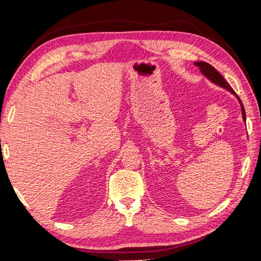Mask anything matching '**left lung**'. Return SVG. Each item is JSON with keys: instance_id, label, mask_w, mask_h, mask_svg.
<instances>
[{"instance_id": "8db88e82", "label": "left lung", "mask_w": 261, "mask_h": 261, "mask_svg": "<svg viewBox=\"0 0 261 261\" xmlns=\"http://www.w3.org/2000/svg\"><path fill=\"white\" fill-rule=\"evenodd\" d=\"M194 64H195L196 66L199 67L201 74H202L204 77H206L208 81H210L212 84H215V85H217L218 87H221V88H223V89H225L226 91H228V92H231L232 94H234V96L236 97V99H238L239 102H240L241 110H242V115H243V121L246 122V114H245V109H244V106H243V103H242V101H241V99L239 98L238 94H236V93L234 92V90L232 89V87L230 86V84H228V83L224 80L223 76L221 75L215 67L211 66L210 64H208V63H206V62H202V61L194 62Z\"/></svg>"}]
</instances>
